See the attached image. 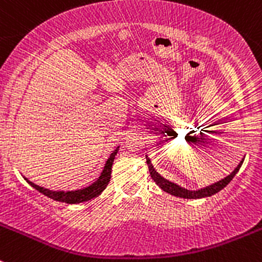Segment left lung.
<instances>
[{
    "label": "left lung",
    "instance_id": "8db88e82",
    "mask_svg": "<svg viewBox=\"0 0 262 262\" xmlns=\"http://www.w3.org/2000/svg\"><path fill=\"white\" fill-rule=\"evenodd\" d=\"M146 160H147V165H148L149 174H151V178L154 179V182L156 183V184L159 185V187L161 188L164 192L170 193V194H172V195H177V197H182V199H204V197H210V195L220 192L223 188L227 187V185L229 184L230 180L234 178V175L237 174L238 170L241 169V166H242V164H243V159H242V161L238 164V166L235 167V169L233 170V171L230 172L228 177H225L224 179L219 180V182L214 183V184L207 185V187L201 188V189H199V190H189V189H185V188L180 187V185L175 184V183L170 182V180L165 179V178L161 177V175H160L159 172L155 170V167L152 166L151 160L148 159V156H146Z\"/></svg>",
    "mask_w": 262,
    "mask_h": 262
}]
</instances>
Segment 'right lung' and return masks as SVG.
<instances>
[{"instance_id": "obj_1", "label": "right lung", "mask_w": 262, "mask_h": 262, "mask_svg": "<svg viewBox=\"0 0 262 262\" xmlns=\"http://www.w3.org/2000/svg\"><path fill=\"white\" fill-rule=\"evenodd\" d=\"M118 151L119 147H116V149H114L113 154L110 155V157H108L107 161H106L105 167H103L102 172H101V175L98 177V179L96 180V182H93L91 185H88V187L83 188V189L68 190V192H63V190H50L47 189V188H43L34 184L33 182L28 180L27 178H24V179L27 180L34 189H37L38 192H40L42 194L47 195L48 199L55 200V201L65 202V204H80V202L90 201V200L100 195L101 193L105 190V188L107 187L108 182H110L111 179V167H113V162L114 160H115Z\"/></svg>"}]
</instances>
